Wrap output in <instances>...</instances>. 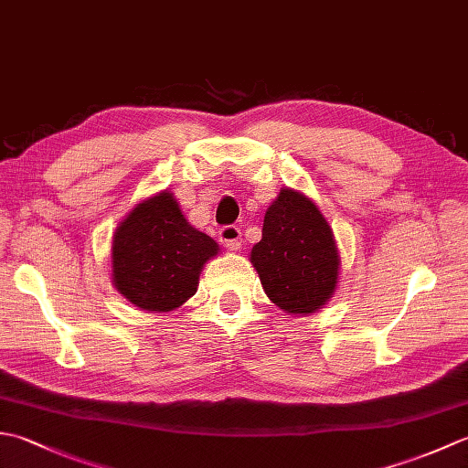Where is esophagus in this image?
<instances>
[{"label":"esophagus","instance_id":"esophagus-1","mask_svg":"<svg viewBox=\"0 0 468 468\" xmlns=\"http://www.w3.org/2000/svg\"><path fill=\"white\" fill-rule=\"evenodd\" d=\"M218 241H221L227 250H239L243 239H241V229L235 227V225H225L221 227V231H218Z\"/></svg>","mask_w":468,"mask_h":468}]
</instances>
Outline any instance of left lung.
<instances>
[{
  "label": "left lung",
  "mask_w": 468,
  "mask_h": 468,
  "mask_svg": "<svg viewBox=\"0 0 468 468\" xmlns=\"http://www.w3.org/2000/svg\"><path fill=\"white\" fill-rule=\"evenodd\" d=\"M251 263L267 297L287 314H314L337 283V247L330 225L302 193L283 188L263 218Z\"/></svg>",
  "instance_id": "1"
}]
</instances>
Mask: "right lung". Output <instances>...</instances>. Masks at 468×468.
<instances>
[{"mask_svg": "<svg viewBox=\"0 0 468 468\" xmlns=\"http://www.w3.org/2000/svg\"><path fill=\"white\" fill-rule=\"evenodd\" d=\"M211 237L186 223L171 193L136 205L112 241V280L146 312H171L195 295L198 273L217 255Z\"/></svg>", "mask_w": 468, "mask_h": 468, "instance_id": "add662e5", "label": "right lung"}]
</instances>
